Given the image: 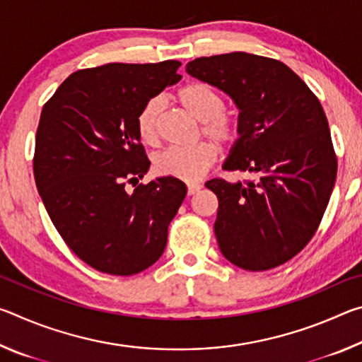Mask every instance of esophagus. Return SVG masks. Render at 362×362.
I'll return each instance as SVG.
<instances>
[{
	"instance_id": "esophagus-1",
	"label": "esophagus",
	"mask_w": 362,
	"mask_h": 362,
	"mask_svg": "<svg viewBox=\"0 0 362 362\" xmlns=\"http://www.w3.org/2000/svg\"><path fill=\"white\" fill-rule=\"evenodd\" d=\"M203 188V185H201V183H188V194H194V193H198L199 189Z\"/></svg>"
}]
</instances>
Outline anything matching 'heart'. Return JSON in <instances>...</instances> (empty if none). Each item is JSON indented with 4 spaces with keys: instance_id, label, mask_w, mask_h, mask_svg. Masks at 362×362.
Listing matches in <instances>:
<instances>
[{
    "instance_id": "1",
    "label": "heart",
    "mask_w": 362,
    "mask_h": 362,
    "mask_svg": "<svg viewBox=\"0 0 362 362\" xmlns=\"http://www.w3.org/2000/svg\"><path fill=\"white\" fill-rule=\"evenodd\" d=\"M177 100L189 115L201 121V131L216 144L231 146L240 137V121L235 113L225 108L223 95L214 86L201 81L188 83L179 89ZM161 112L163 99L151 97L137 113V132L145 145L155 146L159 144ZM217 146L212 142L170 146L155 156L153 169L158 175L194 182L206 174V170L217 161Z\"/></svg>"
}]
</instances>
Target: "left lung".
Masks as SVG:
<instances>
[{
    "label": "left lung",
    "instance_id": "obj_1",
    "mask_svg": "<svg viewBox=\"0 0 362 362\" xmlns=\"http://www.w3.org/2000/svg\"><path fill=\"white\" fill-rule=\"evenodd\" d=\"M187 73L240 110V139L223 169L257 174L206 182L218 198V247L249 272L283 265L313 238L334 189L337 156L321 103L289 66L255 54L199 57Z\"/></svg>",
    "mask_w": 362,
    "mask_h": 362
}]
</instances>
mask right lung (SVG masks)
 Returning <instances> with one entry per match:
<instances>
[{
	"label": "right lung",
	"instance_id": "obj_1",
	"mask_svg": "<svg viewBox=\"0 0 362 362\" xmlns=\"http://www.w3.org/2000/svg\"><path fill=\"white\" fill-rule=\"evenodd\" d=\"M177 60L107 64L71 73L42 107L36 131V188L59 235L102 273L131 276L163 255L185 183L159 177L132 193L150 168L137 113L180 81Z\"/></svg>",
	"mask_w": 362,
	"mask_h": 362
}]
</instances>
